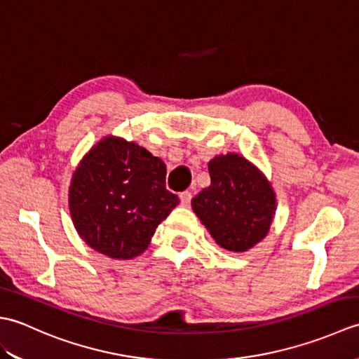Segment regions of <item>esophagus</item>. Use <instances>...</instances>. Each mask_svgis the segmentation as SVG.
Wrapping results in <instances>:
<instances>
[{
  "label": "esophagus",
  "instance_id": "obj_1",
  "mask_svg": "<svg viewBox=\"0 0 359 359\" xmlns=\"http://www.w3.org/2000/svg\"><path fill=\"white\" fill-rule=\"evenodd\" d=\"M191 193L189 191H184V193H180V202H182V205H184V207H188L189 205V202H191Z\"/></svg>",
  "mask_w": 359,
  "mask_h": 359
}]
</instances>
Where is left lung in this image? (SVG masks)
<instances>
[{"label": "left lung", "instance_id": "left-lung-1", "mask_svg": "<svg viewBox=\"0 0 359 359\" xmlns=\"http://www.w3.org/2000/svg\"><path fill=\"white\" fill-rule=\"evenodd\" d=\"M211 185L191 201L217 245L243 253L265 239L276 215V193L259 168L238 152L208 162Z\"/></svg>", "mask_w": 359, "mask_h": 359}]
</instances>
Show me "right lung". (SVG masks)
<instances>
[{
    "label": "right lung",
    "mask_w": 359,
    "mask_h": 359,
    "mask_svg": "<svg viewBox=\"0 0 359 359\" xmlns=\"http://www.w3.org/2000/svg\"><path fill=\"white\" fill-rule=\"evenodd\" d=\"M165 175L162 158L134 142L104 135L71 179L69 211L80 238L112 259L140 256L180 202L165 188Z\"/></svg>",
    "instance_id": "add662e5"
}]
</instances>
